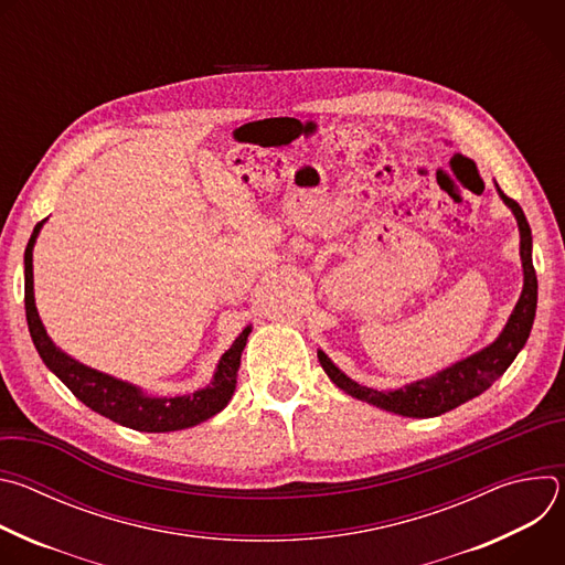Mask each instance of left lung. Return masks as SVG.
I'll list each match as a JSON object with an SVG mask.
<instances>
[{
  "mask_svg": "<svg viewBox=\"0 0 565 565\" xmlns=\"http://www.w3.org/2000/svg\"><path fill=\"white\" fill-rule=\"evenodd\" d=\"M499 188V185H497ZM501 199L508 207H512L519 232H521V262H523V292L508 319V324L499 340L473 353L467 360L456 362L454 366L436 373L434 377L418 380L414 384H407L405 388L397 391H375L369 386H362L347 377L329 358L324 351H317L321 369L327 375L349 395L369 402L373 407H380L391 414H399L407 418H434L445 412L456 409L462 402L480 395L486 388H490L514 362L519 351L525 347L536 312V273L532 264V230L527 225V218L521 210V205L510 199L499 188Z\"/></svg>",
  "mask_w": 565,
  "mask_h": 565,
  "instance_id": "8db88e82",
  "label": "left lung"
}]
</instances>
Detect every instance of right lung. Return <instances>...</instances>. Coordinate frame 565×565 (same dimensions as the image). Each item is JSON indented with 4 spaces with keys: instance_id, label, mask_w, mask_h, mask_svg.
<instances>
[{
    "instance_id": "obj_1",
    "label": "right lung",
    "mask_w": 565,
    "mask_h": 565,
    "mask_svg": "<svg viewBox=\"0 0 565 565\" xmlns=\"http://www.w3.org/2000/svg\"><path fill=\"white\" fill-rule=\"evenodd\" d=\"M44 223V221H42ZM42 223L35 225L29 246L24 253V306H26V321H29V331L33 338V344L44 360V364L68 386V391L79 399L85 402L89 409L96 414L136 429V431H177V429H188L194 427L214 414H218L234 393L236 386V371L241 364V351H244L250 327L241 333L232 347L223 353L214 380L190 395H177V397H149L140 388L116 380L111 375H105L96 369H89L85 364L75 362L55 344L49 340L38 308H35V297H33V244L38 238V232Z\"/></svg>"
}]
</instances>
